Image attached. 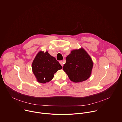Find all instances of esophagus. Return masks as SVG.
Listing matches in <instances>:
<instances>
[{"mask_svg":"<svg viewBox=\"0 0 122 122\" xmlns=\"http://www.w3.org/2000/svg\"><path fill=\"white\" fill-rule=\"evenodd\" d=\"M59 62H60V63L61 64V65L63 67V61H59Z\"/></svg>","mask_w":122,"mask_h":122,"instance_id":"esophagus-1","label":"esophagus"}]
</instances>
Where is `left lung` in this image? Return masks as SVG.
Wrapping results in <instances>:
<instances>
[{"label":"left lung","instance_id":"1","mask_svg":"<svg viewBox=\"0 0 122 122\" xmlns=\"http://www.w3.org/2000/svg\"><path fill=\"white\" fill-rule=\"evenodd\" d=\"M66 61L63 69L72 81L81 82L87 80L91 76L93 62L83 49L72 51Z\"/></svg>","mask_w":122,"mask_h":122}]
</instances>
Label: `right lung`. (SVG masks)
Instances as JSON below:
<instances>
[{"label": "right lung", "mask_w": 122, "mask_h": 122, "mask_svg": "<svg viewBox=\"0 0 122 122\" xmlns=\"http://www.w3.org/2000/svg\"><path fill=\"white\" fill-rule=\"evenodd\" d=\"M62 68L56 59L48 51H40L32 64V71L39 82L45 83L51 81L54 74Z\"/></svg>", "instance_id": "1"}]
</instances>
